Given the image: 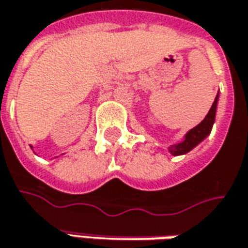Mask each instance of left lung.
<instances>
[{
    "label": "left lung",
    "instance_id": "8db88e82",
    "mask_svg": "<svg viewBox=\"0 0 248 248\" xmlns=\"http://www.w3.org/2000/svg\"><path fill=\"white\" fill-rule=\"evenodd\" d=\"M217 100L218 94L216 96V100L213 103V106L210 108L209 114L206 115V118L202 121L201 124L198 126H195L192 130H189L188 134L185 136V140L180 144H174L171 145L169 151L173 154V155H183V154H186L189 151L192 150L193 147H196L199 142H201L206 136H209V133L211 132V127H213V124H214V118H216V108H217Z\"/></svg>",
    "mask_w": 248,
    "mask_h": 248
}]
</instances>
